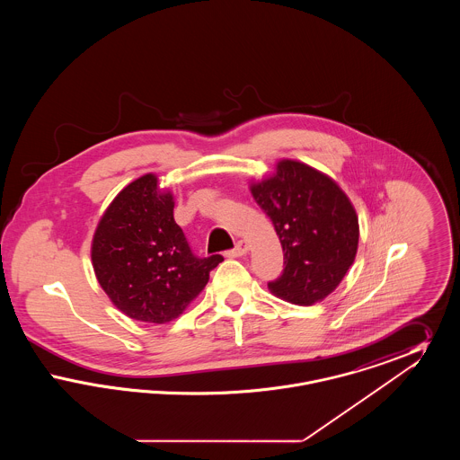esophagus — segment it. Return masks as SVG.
<instances>
[{"instance_id": "34e87169", "label": "esophagus", "mask_w": 460, "mask_h": 460, "mask_svg": "<svg viewBox=\"0 0 460 460\" xmlns=\"http://www.w3.org/2000/svg\"><path fill=\"white\" fill-rule=\"evenodd\" d=\"M248 250H250L248 241L241 240L236 243V248L231 250L227 255H229V257H243V255L248 253Z\"/></svg>"}]
</instances>
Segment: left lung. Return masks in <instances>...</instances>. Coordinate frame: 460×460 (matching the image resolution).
<instances>
[{"mask_svg": "<svg viewBox=\"0 0 460 460\" xmlns=\"http://www.w3.org/2000/svg\"><path fill=\"white\" fill-rule=\"evenodd\" d=\"M250 191L272 220L285 253V270L269 283L270 293L295 305L323 302L357 255L360 229L350 198L332 177L291 158L250 181Z\"/></svg>", "mask_w": 460, "mask_h": 460, "instance_id": "obj_1", "label": "left lung"}]
</instances>
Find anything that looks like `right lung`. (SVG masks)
<instances>
[{
  "instance_id": "add662e5",
  "label": "right lung",
  "mask_w": 460,
  "mask_h": 460,
  "mask_svg": "<svg viewBox=\"0 0 460 460\" xmlns=\"http://www.w3.org/2000/svg\"><path fill=\"white\" fill-rule=\"evenodd\" d=\"M174 195L158 175H141L111 199L91 241L94 276L128 317L165 324L177 319L224 259H197L174 220Z\"/></svg>"
}]
</instances>
